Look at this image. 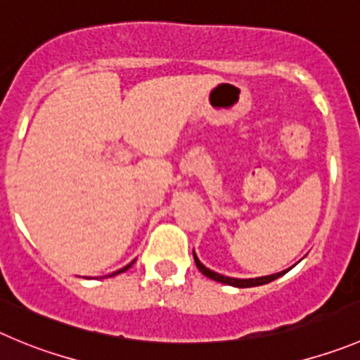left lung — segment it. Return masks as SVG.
<instances>
[{
	"mask_svg": "<svg viewBox=\"0 0 360 360\" xmlns=\"http://www.w3.org/2000/svg\"><path fill=\"white\" fill-rule=\"evenodd\" d=\"M194 255V262H196V266L200 269V272L203 274V276L210 277V279L217 281V283H222V285H228V286H235V288H252V286H262V285H266V283H270V281L277 279V277L285 276L286 272H288L290 269L283 270V272H277V274H270V276H262V277H251V279H238V277H228V276H222V274L219 272H214V270H210L208 266H205L203 263L200 262V258L196 256V252L193 251Z\"/></svg>",
	"mask_w": 360,
	"mask_h": 360,
	"instance_id": "obj_1",
	"label": "left lung"
}]
</instances>
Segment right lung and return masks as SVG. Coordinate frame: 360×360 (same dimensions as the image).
<instances>
[{
	"instance_id": "obj_1",
	"label": "right lung",
	"mask_w": 360,
	"mask_h": 360,
	"mask_svg": "<svg viewBox=\"0 0 360 360\" xmlns=\"http://www.w3.org/2000/svg\"><path fill=\"white\" fill-rule=\"evenodd\" d=\"M132 265H134V262H131V263H129V265H125V266H123V269H120V270H116V272H112L111 276H116V274H122V272H125V270H129V269H131ZM111 276H109V277H111Z\"/></svg>"
}]
</instances>
